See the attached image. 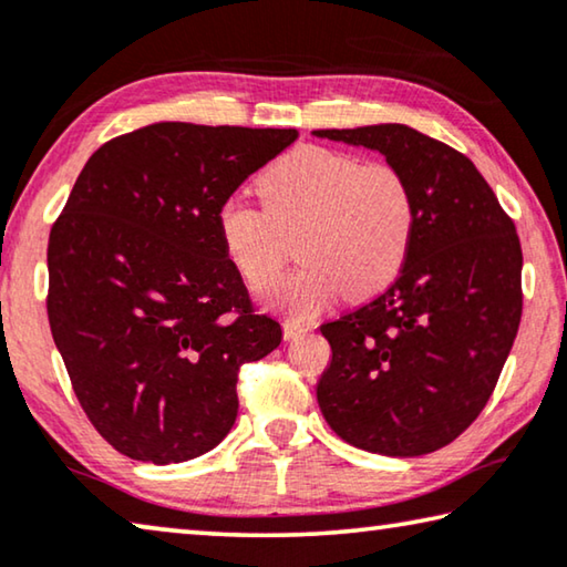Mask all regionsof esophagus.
Returning <instances> with one entry per match:
<instances>
[{
  "label": "esophagus",
  "mask_w": 567,
  "mask_h": 567,
  "mask_svg": "<svg viewBox=\"0 0 567 567\" xmlns=\"http://www.w3.org/2000/svg\"><path fill=\"white\" fill-rule=\"evenodd\" d=\"M308 330H310V326H308V322H302V320H295V318H290V320H285V322H282L285 340L298 338V336H302V332H308Z\"/></svg>",
  "instance_id": "obj_1"
}]
</instances>
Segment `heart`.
Returning a JSON list of instances; mask_svg holds the SVG:
<instances>
[{"label": "heart", "instance_id": "heart-1", "mask_svg": "<svg viewBox=\"0 0 567 567\" xmlns=\"http://www.w3.org/2000/svg\"><path fill=\"white\" fill-rule=\"evenodd\" d=\"M259 204L229 196L217 209V237L231 267L251 290L280 277L298 235L305 262L272 300L295 316H316L348 292L371 298L401 275L416 231V196L391 164H361L355 156L300 146L257 178Z\"/></svg>", "mask_w": 567, "mask_h": 567}]
</instances>
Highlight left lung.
I'll return each mask as SVG.
<instances>
[{
  "mask_svg": "<svg viewBox=\"0 0 567 567\" xmlns=\"http://www.w3.org/2000/svg\"><path fill=\"white\" fill-rule=\"evenodd\" d=\"M316 136L381 151L416 196L401 275L379 298L320 326L332 350L320 411L365 452H436L487 406L515 343L523 318L515 221L470 158L409 125Z\"/></svg>",
  "mask_w": 567,
  "mask_h": 567,
  "instance_id": "1",
  "label": "left lung"
}]
</instances>
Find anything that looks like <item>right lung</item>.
<instances>
[{"label":"right lung","instance_id":"right-lung-1","mask_svg":"<svg viewBox=\"0 0 567 567\" xmlns=\"http://www.w3.org/2000/svg\"><path fill=\"white\" fill-rule=\"evenodd\" d=\"M295 128L154 123L80 171L48 241V318L90 424L176 464L235 426L239 368L280 346L217 237V209Z\"/></svg>","mask_w":567,"mask_h":567}]
</instances>
